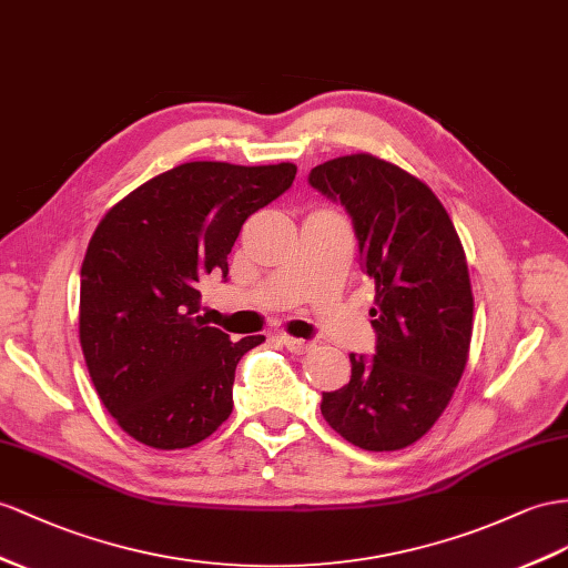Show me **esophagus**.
Listing matches in <instances>:
<instances>
[{
  "label": "esophagus",
  "instance_id": "esophagus-1",
  "mask_svg": "<svg viewBox=\"0 0 568 568\" xmlns=\"http://www.w3.org/2000/svg\"><path fill=\"white\" fill-rule=\"evenodd\" d=\"M281 343L287 347L290 353H295V355H304V353H310L312 351V343H307V341H300V338H293V336H281Z\"/></svg>",
  "mask_w": 568,
  "mask_h": 568
}]
</instances>
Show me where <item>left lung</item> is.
<instances>
[{"mask_svg": "<svg viewBox=\"0 0 568 568\" xmlns=\"http://www.w3.org/2000/svg\"><path fill=\"white\" fill-rule=\"evenodd\" d=\"M310 184L341 201L376 285L374 357L322 398V415L365 450L415 444L442 417L468 362L473 290L458 232L432 189L372 153L333 158Z\"/></svg>", "mask_w": 568, "mask_h": 568, "instance_id": "1", "label": "left lung"}]
</instances>
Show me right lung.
Returning a JSON list of instances; mask_svg holds the SVG:
<instances>
[{"label":"right lung","mask_w":568,"mask_h":568,"mask_svg":"<svg viewBox=\"0 0 568 568\" xmlns=\"http://www.w3.org/2000/svg\"><path fill=\"white\" fill-rule=\"evenodd\" d=\"M297 168L196 160L124 196L95 227L81 266L79 338L100 400L136 442L174 450L232 413L237 362L264 336L232 343L199 314V283L227 278L246 217L293 186Z\"/></svg>","instance_id":"1"}]
</instances>
